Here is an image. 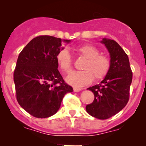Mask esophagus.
Masks as SVG:
<instances>
[{
    "label": "esophagus",
    "mask_w": 146,
    "mask_h": 146,
    "mask_svg": "<svg viewBox=\"0 0 146 146\" xmlns=\"http://www.w3.org/2000/svg\"><path fill=\"white\" fill-rule=\"evenodd\" d=\"M81 90V88H73V91L74 92H79V91Z\"/></svg>",
    "instance_id": "esophagus-1"
}]
</instances>
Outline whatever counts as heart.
I'll return each instance as SVG.
<instances>
[{
    "label": "heart",
    "mask_w": 146,
    "mask_h": 146,
    "mask_svg": "<svg viewBox=\"0 0 146 146\" xmlns=\"http://www.w3.org/2000/svg\"><path fill=\"white\" fill-rule=\"evenodd\" d=\"M76 51L85 61L82 66V71H75L67 77V82L74 86L81 87L88 85L92 80H100L104 78L111 68V61L109 56L100 54L95 46L85 44L76 48ZM60 70L68 73L73 68V58L67 48H62L56 56Z\"/></svg>",
    "instance_id": "heart-1"
}]
</instances>
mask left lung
Instances as JSON below:
<instances>
[{"mask_svg": "<svg viewBox=\"0 0 146 146\" xmlns=\"http://www.w3.org/2000/svg\"><path fill=\"white\" fill-rule=\"evenodd\" d=\"M111 58V68L99 85L88 88L94 94L93 102L86 106L90 115L107 119L119 112L128 103L132 82V73L129 57L114 40L103 39Z\"/></svg>", "mask_w": 146, "mask_h": 146, "instance_id": "left-lung-1", "label": "left lung"}]
</instances>
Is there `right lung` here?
Masks as SVG:
<instances>
[{
    "label": "right lung",
    "mask_w": 146,
    "mask_h": 146,
    "mask_svg": "<svg viewBox=\"0 0 146 146\" xmlns=\"http://www.w3.org/2000/svg\"><path fill=\"white\" fill-rule=\"evenodd\" d=\"M61 42L60 38L48 35L36 36L17 58L13 74L16 98L26 111L36 118L55 114L65 95L73 92L58 70L56 56Z\"/></svg>",
    "instance_id": "right-lung-1"
}]
</instances>
